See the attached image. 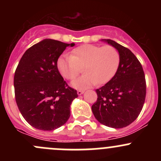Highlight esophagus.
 Segmentation results:
<instances>
[{
  "label": "esophagus",
  "instance_id": "esophagus-1",
  "mask_svg": "<svg viewBox=\"0 0 161 161\" xmlns=\"http://www.w3.org/2000/svg\"><path fill=\"white\" fill-rule=\"evenodd\" d=\"M84 92V91L83 90H78L77 91V93H78V95H81V94H82Z\"/></svg>",
  "mask_w": 161,
  "mask_h": 161
}]
</instances>
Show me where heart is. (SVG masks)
Here are the masks:
<instances>
[{"label": "heart", "mask_w": 161, "mask_h": 161, "mask_svg": "<svg viewBox=\"0 0 161 161\" xmlns=\"http://www.w3.org/2000/svg\"><path fill=\"white\" fill-rule=\"evenodd\" d=\"M120 61V53L114 47L83 44L71 50L69 56L60 57L57 66L60 74L70 81L75 79L84 68L86 74L73 81L71 86L85 90L111 80L119 68Z\"/></svg>", "instance_id": "b5f03b06"}]
</instances>
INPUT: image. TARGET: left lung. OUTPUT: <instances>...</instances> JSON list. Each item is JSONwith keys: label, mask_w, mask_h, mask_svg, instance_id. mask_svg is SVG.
Segmentation results:
<instances>
[{"label": "left lung", "mask_w": 161, "mask_h": 161, "mask_svg": "<svg viewBox=\"0 0 161 161\" xmlns=\"http://www.w3.org/2000/svg\"><path fill=\"white\" fill-rule=\"evenodd\" d=\"M104 40L119 51L121 61L114 76L96 90L97 100L92 111L100 123L121 129L132 123L142 111L147 94L145 74L130 50L114 40Z\"/></svg>", "instance_id": "1"}]
</instances>
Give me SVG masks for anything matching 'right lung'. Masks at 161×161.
<instances>
[{
	"label": "right lung",
	"instance_id": "add662e5",
	"mask_svg": "<svg viewBox=\"0 0 161 161\" xmlns=\"http://www.w3.org/2000/svg\"><path fill=\"white\" fill-rule=\"evenodd\" d=\"M74 45L45 39L29 48L16 68V103L25 121L36 129L54 130L70 117L77 91L64 81L57 61L67 47Z\"/></svg>",
	"mask_w": 161,
	"mask_h": 161
}]
</instances>
